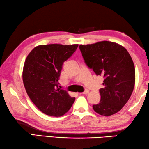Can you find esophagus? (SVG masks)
Returning <instances> with one entry per match:
<instances>
[{
	"label": "esophagus",
	"mask_w": 149,
	"mask_h": 149,
	"mask_svg": "<svg viewBox=\"0 0 149 149\" xmlns=\"http://www.w3.org/2000/svg\"><path fill=\"white\" fill-rule=\"evenodd\" d=\"M88 93H89L88 90H86L84 92H83L82 94H83V95H87V94H88Z\"/></svg>",
	"instance_id": "1"
}]
</instances>
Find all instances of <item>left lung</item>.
I'll return each instance as SVG.
<instances>
[{"mask_svg": "<svg viewBox=\"0 0 149 149\" xmlns=\"http://www.w3.org/2000/svg\"><path fill=\"white\" fill-rule=\"evenodd\" d=\"M86 64L104 77L99 90L100 100L93 108L98 114L110 116L126 104L135 84V68L130 54L123 46L109 41L79 45Z\"/></svg>", "mask_w": 149, "mask_h": 149, "instance_id": "left-lung-1", "label": "left lung"}]
</instances>
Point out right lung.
Instances as JSON below:
<instances>
[{
    "instance_id": "right-lung-1",
    "label": "right lung",
    "mask_w": 149,
    "mask_h": 149,
    "mask_svg": "<svg viewBox=\"0 0 149 149\" xmlns=\"http://www.w3.org/2000/svg\"><path fill=\"white\" fill-rule=\"evenodd\" d=\"M77 47V44L39 45L26 58L22 77L26 93L36 107L47 116H63L75 101L74 97L58 88L57 84L63 64Z\"/></svg>"
}]
</instances>
